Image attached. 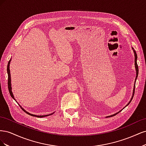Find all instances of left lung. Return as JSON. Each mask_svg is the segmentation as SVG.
Returning a JSON list of instances; mask_svg holds the SVG:
<instances>
[{
  "mask_svg": "<svg viewBox=\"0 0 146 146\" xmlns=\"http://www.w3.org/2000/svg\"><path fill=\"white\" fill-rule=\"evenodd\" d=\"M133 49V48H132ZM133 52H134V54H135V68H136V78H135V83H136V78H137V77H138V64H137V54H136V52H135V50L133 49ZM135 86H134V89H133V96H132V98H131V100H130V101L129 102V103L126 106H127L128 105H129L130 102H131V101L132 100V99H133V96H134V94H135ZM120 111H119L118 113H119ZM118 113H116V114H113V115H111V116H114V115H116L117 114H118ZM108 117H110V116H108Z\"/></svg>",
  "mask_w": 146,
  "mask_h": 146,
  "instance_id": "8db88e82",
  "label": "left lung"
}]
</instances>
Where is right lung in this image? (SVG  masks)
I'll list each match as a JSON object with an SVG mask.
<instances>
[{
    "mask_svg": "<svg viewBox=\"0 0 146 146\" xmlns=\"http://www.w3.org/2000/svg\"><path fill=\"white\" fill-rule=\"evenodd\" d=\"M10 60L9 61V62L8 63V65H7V73H8V90H9V92H10V96H11V98L14 99L15 100H15V99L14 98V96H13V93H12V91H11V77H10ZM21 107V106H20ZM21 108H22V110H24V111L27 113V114H29V115H31V116H36V117H46V116H48V115H51V114H52L53 113H52V114H47V115H43V116H36V115H34V114H30L29 113H28V112H27V111H25V110L22 108L21 107Z\"/></svg>",
    "mask_w": 146,
    "mask_h": 146,
    "instance_id": "add662e5",
    "label": "right lung"
}]
</instances>
